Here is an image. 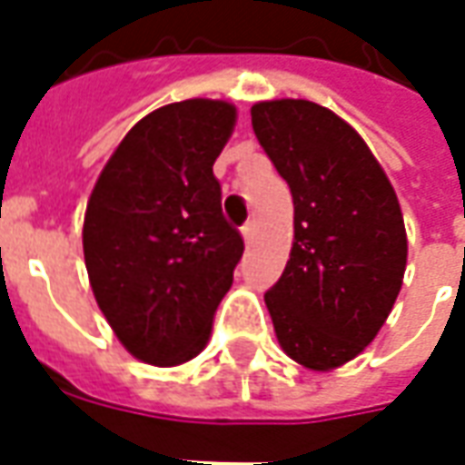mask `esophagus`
Returning <instances> with one entry per match:
<instances>
[{"label":"esophagus","instance_id":"esophagus-1","mask_svg":"<svg viewBox=\"0 0 465 465\" xmlns=\"http://www.w3.org/2000/svg\"><path fill=\"white\" fill-rule=\"evenodd\" d=\"M242 233H243V242L252 243L253 236H256V223H253V222L246 223V226H243V229H242Z\"/></svg>","mask_w":465,"mask_h":465}]
</instances>
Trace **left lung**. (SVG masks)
<instances>
[{
    "instance_id": "1",
    "label": "left lung",
    "mask_w": 465,
    "mask_h": 465,
    "mask_svg": "<svg viewBox=\"0 0 465 465\" xmlns=\"http://www.w3.org/2000/svg\"><path fill=\"white\" fill-rule=\"evenodd\" d=\"M252 126L293 199L292 253L263 296L273 331L303 369H339L376 339L401 292L399 196L361 134L326 106L259 102Z\"/></svg>"
}]
</instances>
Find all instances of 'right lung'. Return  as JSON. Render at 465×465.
I'll return each mask as SVG.
<instances>
[{"instance_id":"add662e5","label":"right lung","mask_w":465,"mask_h":465,"mask_svg":"<svg viewBox=\"0 0 465 465\" xmlns=\"http://www.w3.org/2000/svg\"><path fill=\"white\" fill-rule=\"evenodd\" d=\"M236 106L186 99L134 124L99 173L84 213L92 292L134 359L179 366L199 356L232 289L243 242L222 213L213 162Z\"/></svg>"}]
</instances>
